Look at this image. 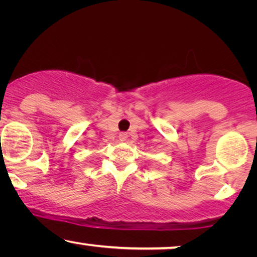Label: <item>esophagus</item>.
Listing matches in <instances>:
<instances>
[{
  "label": "esophagus",
  "mask_w": 257,
  "mask_h": 257,
  "mask_svg": "<svg viewBox=\"0 0 257 257\" xmlns=\"http://www.w3.org/2000/svg\"><path fill=\"white\" fill-rule=\"evenodd\" d=\"M128 139V134L127 133H120L118 134V140L120 142H125Z\"/></svg>",
  "instance_id": "34e87169"
}]
</instances>
